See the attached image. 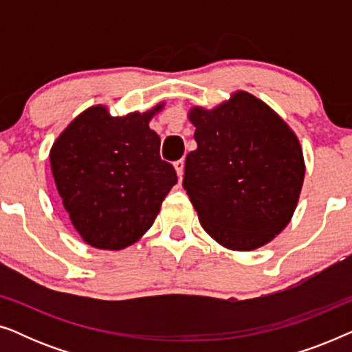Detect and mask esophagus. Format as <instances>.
Masks as SVG:
<instances>
[{
	"mask_svg": "<svg viewBox=\"0 0 352 352\" xmlns=\"http://www.w3.org/2000/svg\"><path fill=\"white\" fill-rule=\"evenodd\" d=\"M175 168H176L177 177H179V179H182V175H184V160L175 162Z\"/></svg>",
	"mask_w": 352,
	"mask_h": 352,
	"instance_id": "esophagus-1",
	"label": "esophagus"
}]
</instances>
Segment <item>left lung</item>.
I'll return each mask as SVG.
<instances>
[{"label": "left lung", "instance_id": "8db88e82", "mask_svg": "<svg viewBox=\"0 0 352 352\" xmlns=\"http://www.w3.org/2000/svg\"><path fill=\"white\" fill-rule=\"evenodd\" d=\"M197 148L182 186L199 221L229 250L259 248L285 229L305 181L296 134L269 107L237 91L218 107H194Z\"/></svg>", "mask_w": 352, "mask_h": 352}]
</instances>
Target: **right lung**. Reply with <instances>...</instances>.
I'll use <instances>...</instances> for the list:
<instances>
[{
	"label": "right lung",
	"mask_w": 352,
	"mask_h": 352,
	"mask_svg": "<svg viewBox=\"0 0 352 352\" xmlns=\"http://www.w3.org/2000/svg\"><path fill=\"white\" fill-rule=\"evenodd\" d=\"M148 112L112 117L104 105L81 112L52 144L57 192L81 239L94 248L123 250L151 229L177 182L160 158V138Z\"/></svg>",
	"instance_id": "1"
}]
</instances>
